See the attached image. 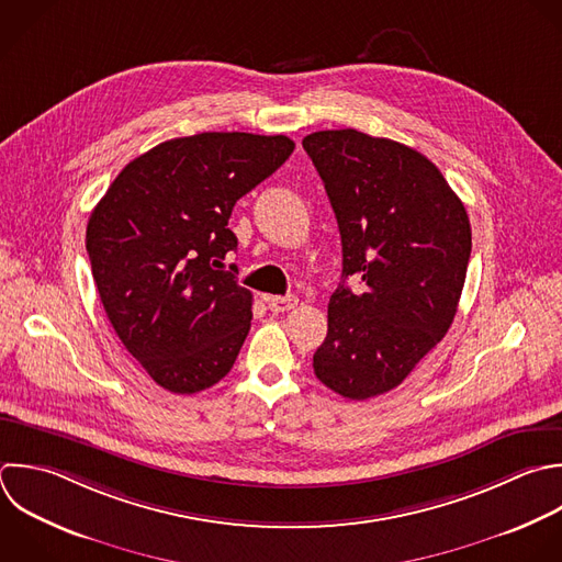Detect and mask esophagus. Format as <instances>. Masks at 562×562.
<instances>
[{
    "label": "esophagus",
    "mask_w": 562,
    "mask_h": 562,
    "mask_svg": "<svg viewBox=\"0 0 562 562\" xmlns=\"http://www.w3.org/2000/svg\"><path fill=\"white\" fill-rule=\"evenodd\" d=\"M266 301H268V307L272 310V312H288V310H294L296 305H299V299L296 296H266Z\"/></svg>",
    "instance_id": "1"
}]
</instances>
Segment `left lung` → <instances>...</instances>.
<instances>
[{
	"mask_svg": "<svg viewBox=\"0 0 562 562\" xmlns=\"http://www.w3.org/2000/svg\"><path fill=\"white\" fill-rule=\"evenodd\" d=\"M342 241V283L327 305L314 373L349 400L395 389L446 336L472 233L461 200L419 151L356 130L303 138ZM361 279L353 293L344 285Z\"/></svg>",
	"mask_w": 562,
	"mask_h": 562,
	"instance_id": "8db88e82",
	"label": "left lung"
}]
</instances>
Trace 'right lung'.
<instances>
[{"label": "right lung", "mask_w": 562, "mask_h": 562, "mask_svg": "<svg viewBox=\"0 0 562 562\" xmlns=\"http://www.w3.org/2000/svg\"><path fill=\"white\" fill-rule=\"evenodd\" d=\"M292 151L288 136L173 138L132 160L92 211L86 248L99 296L127 351L162 389L191 395L233 369L252 294L222 270L237 250L228 220Z\"/></svg>", "instance_id": "add662e5"}]
</instances>
